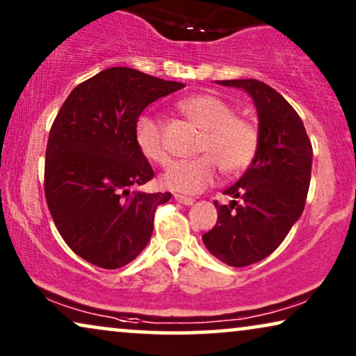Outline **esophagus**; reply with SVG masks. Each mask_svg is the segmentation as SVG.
<instances>
[{
  "label": "esophagus",
  "instance_id": "obj_1",
  "mask_svg": "<svg viewBox=\"0 0 356 356\" xmlns=\"http://www.w3.org/2000/svg\"><path fill=\"white\" fill-rule=\"evenodd\" d=\"M175 199H177L179 204H184V206H191V204L194 202L193 197L183 196V194H175Z\"/></svg>",
  "mask_w": 356,
  "mask_h": 356
}]
</instances>
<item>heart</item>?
Here are the masks:
<instances>
[{
    "mask_svg": "<svg viewBox=\"0 0 356 356\" xmlns=\"http://www.w3.org/2000/svg\"><path fill=\"white\" fill-rule=\"evenodd\" d=\"M179 108L204 131L193 160L170 165L160 184L177 193H199L213 183L218 167L225 175H238L250 167L259 147V129L251 120L235 115L233 106L213 94H194L179 102ZM136 145L150 162L165 165L170 155L160 121L140 115L134 126Z\"/></svg>",
    "mask_w": 356,
    "mask_h": 356,
    "instance_id": "b5f03b06",
    "label": "heart"
}]
</instances>
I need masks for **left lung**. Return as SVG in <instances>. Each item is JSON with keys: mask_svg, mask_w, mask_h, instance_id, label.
<instances>
[{"mask_svg": "<svg viewBox=\"0 0 356 356\" xmlns=\"http://www.w3.org/2000/svg\"><path fill=\"white\" fill-rule=\"evenodd\" d=\"M251 95L259 120V147L245 175L223 191L233 197L217 207V223L204 233L211 254L245 267L272 254L301 217L308 196L313 147L293 106L257 79L217 81Z\"/></svg>", "mask_w": 356, "mask_h": 356, "instance_id": "8db88e82", "label": "left lung"}]
</instances>
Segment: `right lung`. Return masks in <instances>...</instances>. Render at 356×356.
I'll return each mask as SVG.
<instances>
[{
  "label": "right lung",
  "instance_id": "right-lung-1",
  "mask_svg": "<svg viewBox=\"0 0 356 356\" xmlns=\"http://www.w3.org/2000/svg\"><path fill=\"white\" fill-rule=\"evenodd\" d=\"M184 84L108 67L76 87L58 111L45 154V197L66 245L90 264L118 269L139 256L155 209L170 193H143L154 170L136 145L147 105Z\"/></svg>",
  "mask_w": 356,
  "mask_h": 356
}]
</instances>
